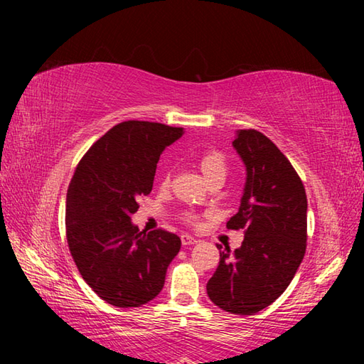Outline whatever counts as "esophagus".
I'll list each match as a JSON object with an SVG mask.
<instances>
[{"label": "esophagus", "instance_id": "esophagus-1", "mask_svg": "<svg viewBox=\"0 0 364 364\" xmlns=\"http://www.w3.org/2000/svg\"><path fill=\"white\" fill-rule=\"evenodd\" d=\"M198 241L196 237H192L191 235H181V244L183 245H194V244H197Z\"/></svg>", "mask_w": 364, "mask_h": 364}]
</instances>
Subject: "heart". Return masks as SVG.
I'll list each match as a JSON object with an SVG mask.
<instances>
[{
	"instance_id": "heart-1",
	"label": "heart",
	"mask_w": 364,
	"mask_h": 364,
	"mask_svg": "<svg viewBox=\"0 0 364 364\" xmlns=\"http://www.w3.org/2000/svg\"><path fill=\"white\" fill-rule=\"evenodd\" d=\"M197 166L208 184H213V183L223 184V181H225L227 173H228V162H227V158L223 156V153L215 151V150L208 151L198 159ZM168 176H170L168 172H166L164 180H162V184H164V186H168V181H170ZM186 219L192 220L194 219V215L188 214Z\"/></svg>"
}]
</instances>
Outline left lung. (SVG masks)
I'll list each match as a JSON object with an SVG mask.
<instances>
[{
  "label": "left lung",
  "mask_w": 364,
  "mask_h": 364,
  "mask_svg": "<svg viewBox=\"0 0 364 364\" xmlns=\"http://www.w3.org/2000/svg\"><path fill=\"white\" fill-rule=\"evenodd\" d=\"M233 149L245 167L237 213L227 228H242L235 252L218 245L220 262L206 284L223 311L247 316L282 296L306 249V194L296 170L277 145L257 129H237Z\"/></svg>",
  "instance_id": "obj_1"
}]
</instances>
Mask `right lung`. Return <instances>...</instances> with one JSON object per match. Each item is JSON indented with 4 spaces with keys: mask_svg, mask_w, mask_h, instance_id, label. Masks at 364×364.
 Returning <instances> with one entry per match:
<instances>
[{
    "mask_svg": "<svg viewBox=\"0 0 364 364\" xmlns=\"http://www.w3.org/2000/svg\"><path fill=\"white\" fill-rule=\"evenodd\" d=\"M184 134L156 122L112 127L80 161L67 191V241L84 280L109 305L134 308L164 288L181 239L131 222L149 196L161 153Z\"/></svg>",
    "mask_w": 364,
    "mask_h": 364,
    "instance_id": "obj_1",
    "label": "right lung"
}]
</instances>
